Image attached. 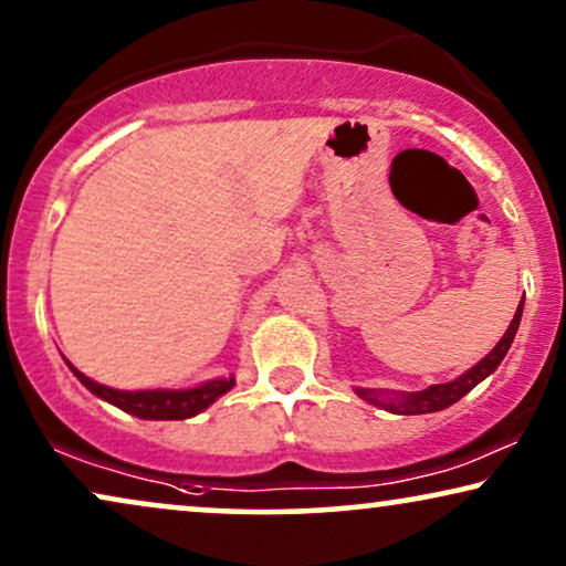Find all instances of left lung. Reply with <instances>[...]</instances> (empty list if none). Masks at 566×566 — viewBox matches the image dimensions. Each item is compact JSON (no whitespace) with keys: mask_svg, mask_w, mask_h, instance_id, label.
I'll list each match as a JSON object with an SVG mask.
<instances>
[{"mask_svg":"<svg viewBox=\"0 0 566 566\" xmlns=\"http://www.w3.org/2000/svg\"><path fill=\"white\" fill-rule=\"evenodd\" d=\"M520 318H523V300H520L515 318L510 321L507 331H504V336L500 338V342H496L494 349L489 352L484 359H479L476 365L471 367V370L458 375L455 380L437 382V386H429L424 390H413V394H411V390H409V394H401V390H373V388H354V394H357L359 398H365L367 403L380 406V409H386L390 413H406V417H413V413H432V411L448 409V406L461 401V398L469 394V390L476 388L481 380L489 378V375H492L496 367H500L504 354H507V349L512 346V338H515V334H517Z\"/></svg>","mask_w":566,"mask_h":566,"instance_id":"left-lung-1","label":"left lung"}]
</instances>
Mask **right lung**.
<instances>
[{"label": "right lung", "mask_w": 566, "mask_h": 566, "mask_svg": "<svg viewBox=\"0 0 566 566\" xmlns=\"http://www.w3.org/2000/svg\"><path fill=\"white\" fill-rule=\"evenodd\" d=\"M66 365H70V361H66ZM70 370L74 373V378L90 390V394H95L97 398H103V401L118 406L120 411L132 413V417L153 419V421L191 419L196 413L209 409L217 398L224 396L232 386H235V375H230V378H214L193 388L118 390V388L103 386V382H95L93 378H87L85 373H80L77 367L70 365Z\"/></svg>", "instance_id": "add662e5"}]
</instances>
